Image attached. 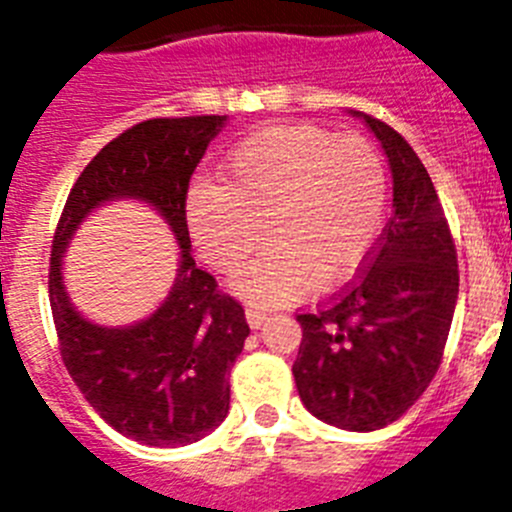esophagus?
Returning <instances> with one entry per match:
<instances>
[{
    "instance_id": "obj_1",
    "label": "esophagus",
    "mask_w": 512,
    "mask_h": 512,
    "mask_svg": "<svg viewBox=\"0 0 512 512\" xmlns=\"http://www.w3.org/2000/svg\"><path fill=\"white\" fill-rule=\"evenodd\" d=\"M266 318H269V315H266L264 310H256V307H246V320H248V325H251L253 330H259L261 325L266 323Z\"/></svg>"
}]
</instances>
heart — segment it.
<instances>
[{"instance_id":"b5f03b06","label":"heart","mask_w":512,"mask_h":512,"mask_svg":"<svg viewBox=\"0 0 512 512\" xmlns=\"http://www.w3.org/2000/svg\"><path fill=\"white\" fill-rule=\"evenodd\" d=\"M390 176L372 140L315 125H279L248 135L223 169V184L187 192V228L207 264L235 271L271 235V246L235 277L256 305H287L336 284L377 248Z\"/></svg>"}]
</instances>
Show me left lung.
Masks as SVG:
<instances>
[{"label": "left lung", "mask_w": 512, "mask_h": 512, "mask_svg": "<svg viewBox=\"0 0 512 512\" xmlns=\"http://www.w3.org/2000/svg\"><path fill=\"white\" fill-rule=\"evenodd\" d=\"M379 140L392 174V217L359 282L297 315L292 374L307 410L343 431L400 418L436 377L459 300V269L436 187L390 125L351 110Z\"/></svg>", "instance_id": "obj_1"}]
</instances>
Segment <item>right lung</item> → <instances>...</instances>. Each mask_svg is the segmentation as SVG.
Returning a JSON list of instances; mask_svg holds the SVG:
<instances>
[{
  "mask_svg": "<svg viewBox=\"0 0 512 512\" xmlns=\"http://www.w3.org/2000/svg\"><path fill=\"white\" fill-rule=\"evenodd\" d=\"M225 115L146 120L117 135L81 171L51 253V310L63 364L89 405L122 436L146 446H187L223 423L228 374L248 338L243 307L197 269L187 228V189ZM110 201H140L165 217L180 246L170 295L143 321L102 326L75 310L62 256L75 230Z\"/></svg>",
  "mask_w": 512,
  "mask_h": 512,
  "instance_id": "1",
  "label": "right lung"
}]
</instances>
